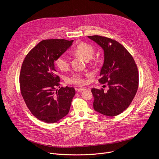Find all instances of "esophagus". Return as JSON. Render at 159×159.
Listing matches in <instances>:
<instances>
[{
  "instance_id": "esophagus-1",
  "label": "esophagus",
  "mask_w": 159,
  "mask_h": 159,
  "mask_svg": "<svg viewBox=\"0 0 159 159\" xmlns=\"http://www.w3.org/2000/svg\"><path fill=\"white\" fill-rule=\"evenodd\" d=\"M84 90V88L82 87H79V88L77 89V91H78V92H82V91H83Z\"/></svg>"
}]
</instances>
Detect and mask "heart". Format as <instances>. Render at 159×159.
<instances>
[{
	"instance_id": "heart-1",
	"label": "heart",
	"mask_w": 159,
	"mask_h": 159,
	"mask_svg": "<svg viewBox=\"0 0 159 159\" xmlns=\"http://www.w3.org/2000/svg\"><path fill=\"white\" fill-rule=\"evenodd\" d=\"M73 52L74 54L80 56L86 60L91 59L95 53L94 48L90 44L81 42L74 48ZM55 65L61 71H67L70 68V58L65 54L59 55L55 60ZM87 74L74 73L67 78V82L74 85H84L86 84L85 77Z\"/></svg>"
}]
</instances>
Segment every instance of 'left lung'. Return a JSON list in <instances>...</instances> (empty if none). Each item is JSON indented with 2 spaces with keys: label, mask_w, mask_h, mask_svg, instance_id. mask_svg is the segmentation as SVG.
I'll return each mask as SVG.
<instances>
[{
  "label": "left lung",
  "mask_w": 159,
  "mask_h": 159,
  "mask_svg": "<svg viewBox=\"0 0 159 159\" xmlns=\"http://www.w3.org/2000/svg\"><path fill=\"white\" fill-rule=\"evenodd\" d=\"M88 37L104 51V62L99 82L106 83L109 87L107 91L103 88L91 89L94 109L107 116H117L129 107L137 92V65L130 53L117 41L98 35Z\"/></svg>",
  "instance_id": "8db88e82"
}]
</instances>
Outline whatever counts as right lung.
Instances as JSON below:
<instances>
[{"label":"right lung","instance_id":"1","mask_svg":"<svg viewBox=\"0 0 159 159\" xmlns=\"http://www.w3.org/2000/svg\"><path fill=\"white\" fill-rule=\"evenodd\" d=\"M73 43L64 39H44L26 56L19 75L20 90L33 115L47 123H56L65 117L70 108L75 90L60 87V77L55 61Z\"/></svg>","mask_w":159,"mask_h":159}]
</instances>
